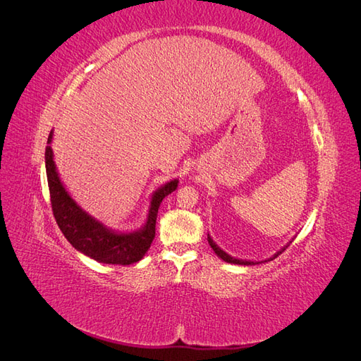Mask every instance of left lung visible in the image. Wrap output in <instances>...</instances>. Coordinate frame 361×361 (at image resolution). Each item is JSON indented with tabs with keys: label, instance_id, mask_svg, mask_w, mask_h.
<instances>
[{
	"label": "left lung",
	"instance_id": "left-lung-1",
	"mask_svg": "<svg viewBox=\"0 0 361 361\" xmlns=\"http://www.w3.org/2000/svg\"><path fill=\"white\" fill-rule=\"evenodd\" d=\"M293 239V238H292ZM207 243H209V245H211V248L215 251V255L220 257V259H223L224 262H227V264H235V265H244V267H251V265H257V264H264V262H269V260H272V259H276L279 255H281L283 251H285L289 245H290V243L292 241H289L286 245H283L276 255H272L271 257H268V259H265V260H247V259H238V257H233V256H231L228 253H226L224 250H221V247H218L216 245V243L214 241V239L211 238V235L207 233Z\"/></svg>",
	"mask_w": 361,
	"mask_h": 361
}]
</instances>
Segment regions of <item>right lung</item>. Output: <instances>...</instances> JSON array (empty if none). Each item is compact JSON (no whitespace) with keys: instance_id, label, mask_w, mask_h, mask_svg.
I'll list each match as a JSON object with an SVG mask.
<instances>
[{"instance_id":"1","label":"right lung","mask_w":361,"mask_h":361,"mask_svg":"<svg viewBox=\"0 0 361 361\" xmlns=\"http://www.w3.org/2000/svg\"><path fill=\"white\" fill-rule=\"evenodd\" d=\"M54 130L49 133L45 150V167L51 194L52 212L61 233L71 245L96 262L108 265H130L143 259L155 238L157 215L161 202L178 188V179L166 182L150 195L146 223L134 232H118L105 226L73 200L64 187L54 162L51 147Z\"/></svg>"}]
</instances>
